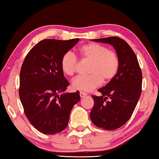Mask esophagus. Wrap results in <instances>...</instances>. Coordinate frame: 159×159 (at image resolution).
<instances>
[{"instance_id":"1","label":"esophagus","mask_w":159,"mask_h":159,"mask_svg":"<svg viewBox=\"0 0 159 159\" xmlns=\"http://www.w3.org/2000/svg\"><path fill=\"white\" fill-rule=\"evenodd\" d=\"M80 97H81V98H84V96H86V95H87V93H84V92H80Z\"/></svg>"}]
</instances>
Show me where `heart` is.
<instances>
[{"instance_id":"1","label":"heart","mask_w":159,"mask_h":159,"mask_svg":"<svg viewBox=\"0 0 159 159\" xmlns=\"http://www.w3.org/2000/svg\"><path fill=\"white\" fill-rule=\"evenodd\" d=\"M81 59L90 62L85 77H78L72 81V88L77 90L88 92L98 88L102 82L108 83L118 73L120 61L118 53L114 50L96 43H90L82 45L79 50ZM79 62L75 54L68 51L62 56L61 66L62 71L69 77L77 73Z\"/></svg>"}]
</instances>
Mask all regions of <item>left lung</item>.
<instances>
[{
    "instance_id": "obj_1",
    "label": "left lung",
    "mask_w": 159,
    "mask_h": 159,
    "mask_svg": "<svg viewBox=\"0 0 159 159\" xmlns=\"http://www.w3.org/2000/svg\"><path fill=\"white\" fill-rule=\"evenodd\" d=\"M92 40L112 45L120 61L115 77L98 90L101 96L92 95L94 106L90 114L98 127L114 130L125 125L133 114L142 91V71L135 53L123 39L108 37Z\"/></svg>"
}]
</instances>
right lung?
<instances>
[{
    "mask_svg": "<svg viewBox=\"0 0 159 159\" xmlns=\"http://www.w3.org/2000/svg\"><path fill=\"white\" fill-rule=\"evenodd\" d=\"M80 39H46L34 45L21 65L19 94L24 111L33 127L45 134L60 132L67 127L80 92L65 93L69 85L61 66L62 56Z\"/></svg>",
    "mask_w": 159,
    "mask_h": 159,
    "instance_id": "right-lung-1",
    "label": "right lung"
}]
</instances>
